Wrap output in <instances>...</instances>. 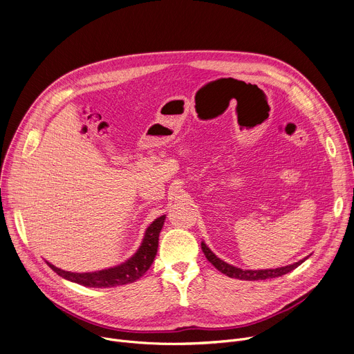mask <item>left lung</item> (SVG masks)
Returning a JSON list of instances; mask_svg holds the SVG:
<instances>
[{
  "label": "left lung",
  "instance_id": "obj_1",
  "mask_svg": "<svg viewBox=\"0 0 354 354\" xmlns=\"http://www.w3.org/2000/svg\"><path fill=\"white\" fill-rule=\"evenodd\" d=\"M201 250L206 255L207 261L221 273H224L228 277L232 279H239V280H266V279H273V277H280L283 274H287L288 272L294 270L295 268H298L302 262L307 261V258L301 259L292 265H287V266H281V268H276V269H262V270H246V269H241L236 266H232L227 262H224L223 259H220L214 252L205 243V241H201Z\"/></svg>",
  "mask_w": 354,
  "mask_h": 354
}]
</instances>
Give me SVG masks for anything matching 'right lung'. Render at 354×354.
<instances>
[{
	"mask_svg": "<svg viewBox=\"0 0 354 354\" xmlns=\"http://www.w3.org/2000/svg\"><path fill=\"white\" fill-rule=\"evenodd\" d=\"M167 214L156 218L153 223H151L145 232L144 238L141 241V245L136 250V254L129 258L126 262L102 269L97 272H88V273H74V272H67L56 268L50 262L46 261L48 268H52L59 276H62L66 280H70L73 283L85 286V287H96V288H106V287H115V286H123L133 283L138 280L148 269L153 265L154 258L157 255V249H158V239H160V232L164 227Z\"/></svg>",
	"mask_w": 354,
	"mask_h": 354,
	"instance_id": "right-lung-1",
	"label": "right lung"
}]
</instances>
